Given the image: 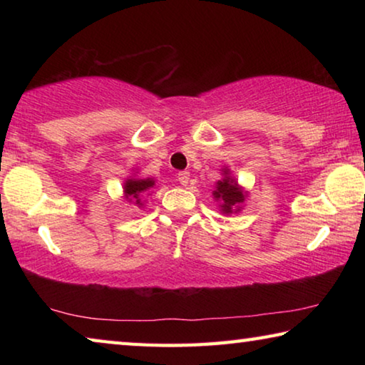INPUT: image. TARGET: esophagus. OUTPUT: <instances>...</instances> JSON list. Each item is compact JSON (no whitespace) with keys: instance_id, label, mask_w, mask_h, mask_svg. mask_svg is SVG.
Instances as JSON below:
<instances>
[{"instance_id":"esophagus-1","label":"esophagus","mask_w":365,"mask_h":365,"mask_svg":"<svg viewBox=\"0 0 365 365\" xmlns=\"http://www.w3.org/2000/svg\"><path fill=\"white\" fill-rule=\"evenodd\" d=\"M177 178H178V182H180V185H183V187H187L188 182H190V172H187V170L178 172Z\"/></svg>"}]
</instances>
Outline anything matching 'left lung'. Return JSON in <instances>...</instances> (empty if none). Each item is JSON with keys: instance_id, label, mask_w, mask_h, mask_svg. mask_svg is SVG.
<instances>
[{"instance_id": "1", "label": "left lung", "mask_w": 365, "mask_h": 365, "mask_svg": "<svg viewBox=\"0 0 365 365\" xmlns=\"http://www.w3.org/2000/svg\"><path fill=\"white\" fill-rule=\"evenodd\" d=\"M222 178L215 182V190L212 191V196L215 201H219V211L222 214H237L242 211V206L248 196V191L243 187H240L237 178L232 175V170L224 165L220 169Z\"/></svg>"}]
</instances>
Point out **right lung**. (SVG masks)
Instances as JSON below:
<instances>
[{
    "mask_svg": "<svg viewBox=\"0 0 365 365\" xmlns=\"http://www.w3.org/2000/svg\"><path fill=\"white\" fill-rule=\"evenodd\" d=\"M137 174L138 172H135V174L127 177L125 182H123V200L127 202H133V205L138 207H143L145 197L153 193L151 190L156 187V180L151 177L141 178Z\"/></svg>",
    "mask_w": 365,
    "mask_h": 365,
    "instance_id": "right-lung-1",
    "label": "right lung"
}]
</instances>
